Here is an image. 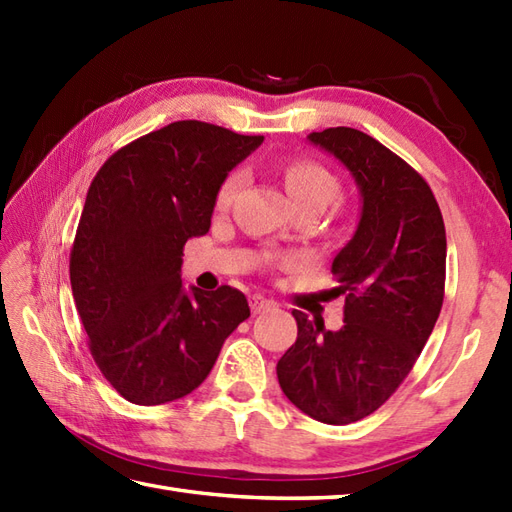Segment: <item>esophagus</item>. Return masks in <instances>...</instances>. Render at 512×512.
<instances>
[{
  "label": "esophagus",
  "mask_w": 512,
  "mask_h": 512,
  "mask_svg": "<svg viewBox=\"0 0 512 512\" xmlns=\"http://www.w3.org/2000/svg\"><path fill=\"white\" fill-rule=\"evenodd\" d=\"M270 308H275V301H270V299H266L262 295L250 297V310H253V314H262V312H266Z\"/></svg>",
  "instance_id": "1"
}]
</instances>
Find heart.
Listing matches in <instances>:
<instances>
[{
	"instance_id": "heart-1",
	"label": "heart",
	"mask_w": 512,
	"mask_h": 512,
	"mask_svg": "<svg viewBox=\"0 0 512 512\" xmlns=\"http://www.w3.org/2000/svg\"><path fill=\"white\" fill-rule=\"evenodd\" d=\"M244 173L235 169L226 173V178L220 182L215 193V206L220 211H226L233 204L237 189L242 187ZM284 182L286 191L295 202V206H310L314 211H323L325 206L339 198L341 182L328 167L310 158H292L284 165Z\"/></svg>"
}]
</instances>
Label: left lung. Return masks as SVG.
<instances>
[{"mask_svg": "<svg viewBox=\"0 0 512 512\" xmlns=\"http://www.w3.org/2000/svg\"><path fill=\"white\" fill-rule=\"evenodd\" d=\"M352 171L363 195L361 222L332 262L345 297L341 330L292 310L297 341L277 378L292 405L325 424L374 413L416 365L436 325L447 279V233L420 173L352 127L308 136Z\"/></svg>", "mask_w": 512, "mask_h": 512, "instance_id": "1", "label": "left lung"}]
</instances>
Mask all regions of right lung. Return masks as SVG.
<instances>
[{
	"mask_svg": "<svg viewBox=\"0 0 512 512\" xmlns=\"http://www.w3.org/2000/svg\"><path fill=\"white\" fill-rule=\"evenodd\" d=\"M264 136L178 121L140 136L96 173L74 244L70 284L88 347L118 394L165 405L209 376L250 317L244 292L182 288V250L211 226L215 193Z\"/></svg>",
	"mask_w": 512,
	"mask_h": 512,
	"instance_id": "obj_1",
	"label": "right lung"
}]
</instances>
